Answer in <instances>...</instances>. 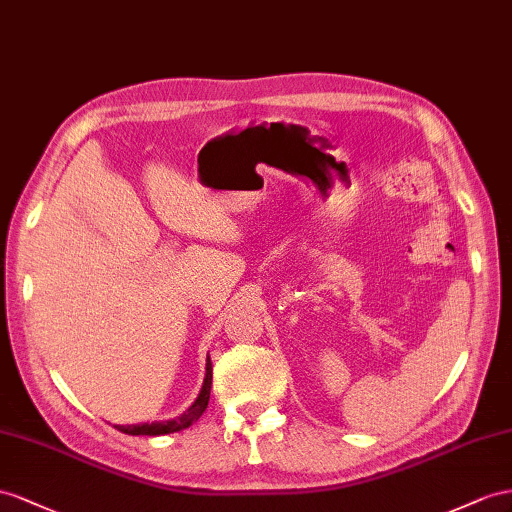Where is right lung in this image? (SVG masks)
Listing matches in <instances>:
<instances>
[{"label": "right lung", "mask_w": 512, "mask_h": 512, "mask_svg": "<svg viewBox=\"0 0 512 512\" xmlns=\"http://www.w3.org/2000/svg\"><path fill=\"white\" fill-rule=\"evenodd\" d=\"M209 389H212V361H209V352L205 359V374H203V383L199 387V393H196L194 400L186 406V409L164 417V419H140V422H127V424H114L116 430L125 432V435H168V432H179L183 428L192 426L196 419L203 415L209 402Z\"/></svg>", "instance_id": "obj_1"}]
</instances>
